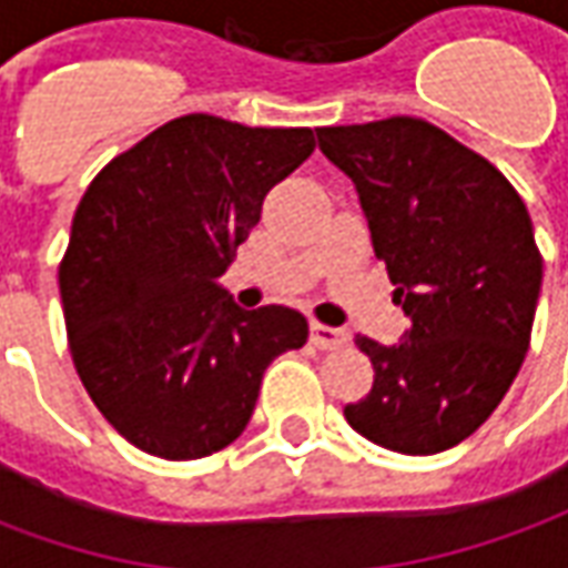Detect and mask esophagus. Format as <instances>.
<instances>
[{
	"label": "esophagus",
	"mask_w": 568,
	"mask_h": 568,
	"mask_svg": "<svg viewBox=\"0 0 568 568\" xmlns=\"http://www.w3.org/2000/svg\"><path fill=\"white\" fill-rule=\"evenodd\" d=\"M310 341L320 349H341V346L349 344V334L344 328H332V325H322V322H313L310 325Z\"/></svg>",
	"instance_id": "obj_1"
}]
</instances>
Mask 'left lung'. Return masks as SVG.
Here are the masks:
<instances>
[{"mask_svg": "<svg viewBox=\"0 0 568 568\" xmlns=\"http://www.w3.org/2000/svg\"><path fill=\"white\" fill-rule=\"evenodd\" d=\"M316 136L356 182L374 255L410 320L393 346L356 334L374 386L344 407L346 423L386 450H450L499 407L529 349L541 252L526 203L487 158L423 118Z\"/></svg>", "mask_w": 568, "mask_h": 568, "instance_id": "obj_1", "label": "left lung"}]
</instances>
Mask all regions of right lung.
<instances>
[{"label":"right lung","instance_id":"1","mask_svg":"<svg viewBox=\"0 0 568 568\" xmlns=\"http://www.w3.org/2000/svg\"><path fill=\"white\" fill-rule=\"evenodd\" d=\"M313 149L310 128L182 115L88 185L60 261L69 353L133 447L173 463L222 450L246 428L267 365L307 344L297 310H240L219 276L267 191Z\"/></svg>","mask_w":568,"mask_h":568}]
</instances>
